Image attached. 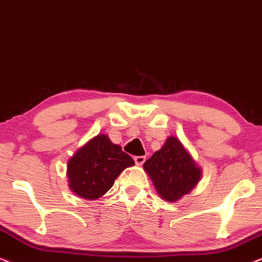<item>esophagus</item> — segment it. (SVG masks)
<instances>
[{"mask_svg": "<svg viewBox=\"0 0 262 262\" xmlns=\"http://www.w3.org/2000/svg\"><path fill=\"white\" fill-rule=\"evenodd\" d=\"M135 162L137 166H142L143 163L145 162V157L144 156H136L135 157Z\"/></svg>", "mask_w": 262, "mask_h": 262, "instance_id": "1", "label": "esophagus"}]
</instances>
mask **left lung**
I'll list each match as a JSON object with an SVG mask.
<instances>
[{"label":"left lung","mask_w":262,"mask_h":262,"mask_svg":"<svg viewBox=\"0 0 262 262\" xmlns=\"http://www.w3.org/2000/svg\"><path fill=\"white\" fill-rule=\"evenodd\" d=\"M143 168L161 198L169 203L178 202L191 193L203 173L202 168L175 136H169L162 148L145 161Z\"/></svg>","instance_id":"1"}]
</instances>
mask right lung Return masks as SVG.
I'll return each instance as SVG.
<instances>
[{"label":"right lung","instance_id":"obj_1","mask_svg":"<svg viewBox=\"0 0 262 262\" xmlns=\"http://www.w3.org/2000/svg\"><path fill=\"white\" fill-rule=\"evenodd\" d=\"M135 166L130 155L114 144L105 134H100L81 146L68 161V185L75 194L96 200L112 187L125 168Z\"/></svg>","mask_w":262,"mask_h":262}]
</instances>
